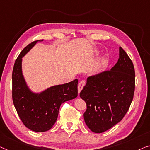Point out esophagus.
Returning <instances> with one entry per match:
<instances>
[{
  "instance_id": "obj_1",
  "label": "esophagus",
  "mask_w": 150,
  "mask_h": 150,
  "mask_svg": "<svg viewBox=\"0 0 150 150\" xmlns=\"http://www.w3.org/2000/svg\"><path fill=\"white\" fill-rule=\"evenodd\" d=\"M86 84V81H81L79 82V83L78 84V93H80V91L82 90V89L83 88V86Z\"/></svg>"
}]
</instances>
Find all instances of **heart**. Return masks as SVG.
<instances>
[{
  "label": "heart",
  "instance_id": "obj_1",
  "mask_svg": "<svg viewBox=\"0 0 150 150\" xmlns=\"http://www.w3.org/2000/svg\"><path fill=\"white\" fill-rule=\"evenodd\" d=\"M103 64H104L103 61L100 62V63L98 64L96 67V68L94 69V72L96 73H99L100 71L102 70V67H103Z\"/></svg>",
  "mask_w": 150,
  "mask_h": 150
}]
</instances>
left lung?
I'll list each match as a JSON object with an SVG mask.
<instances>
[{
  "mask_svg": "<svg viewBox=\"0 0 150 150\" xmlns=\"http://www.w3.org/2000/svg\"><path fill=\"white\" fill-rule=\"evenodd\" d=\"M135 91V69L121 47L110 71L91 76L80 92L86 102L84 120L92 132L101 133L119 122L128 111Z\"/></svg>",
  "mask_w": 150,
  "mask_h": 150,
  "instance_id": "1",
  "label": "left lung"
}]
</instances>
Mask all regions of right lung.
<instances>
[{
    "instance_id": "right-lung-1",
    "label": "right lung",
    "mask_w": 150,
    "mask_h": 150,
    "mask_svg": "<svg viewBox=\"0 0 150 150\" xmlns=\"http://www.w3.org/2000/svg\"><path fill=\"white\" fill-rule=\"evenodd\" d=\"M28 44L15 61L12 74V97L18 115L26 127L35 132H44L57 121L61 104L77 96L78 79L57 85L39 93L29 88L22 73V58L38 42Z\"/></svg>"
}]
</instances>
